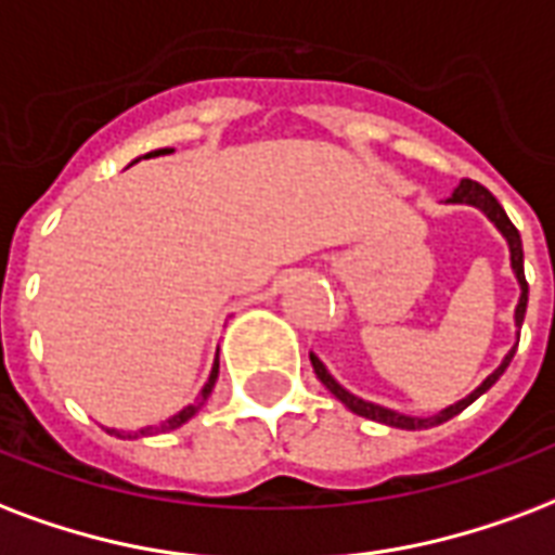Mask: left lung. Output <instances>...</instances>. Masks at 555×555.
<instances>
[{
  "label": "left lung",
  "instance_id": "obj_1",
  "mask_svg": "<svg viewBox=\"0 0 555 555\" xmlns=\"http://www.w3.org/2000/svg\"><path fill=\"white\" fill-rule=\"evenodd\" d=\"M448 203H465V206H475V209H480L486 218H489V221L498 227V232H501L503 238H506V244H509V264H513V273H515V279H518V287H521L518 306H515V328H521L524 314H527V294H530V287H527V279H524L521 235H518V230H515V223L506 218V211H503L501 203L494 201V194L489 192V189H483L480 183H475V180H460V185H456L454 194L448 197ZM515 349H518V344H515L513 349L506 352V358H503L501 366H498L492 375H486L483 384H480L477 390H472L468 396H465V399H460L456 404H451V408L439 410V413H434V416H408V413H399V410H390V408H380V404H375V401H366V399H361V396H354V392L346 390L344 384H337V378H334L332 372L325 370V363L320 361L314 352H311V366H314L317 378L325 384V390L332 392L337 401H344L346 408L352 410V413H358V416L372 418V422H380V425H390V428L422 430V428H437V425H442V422H448V418H454L456 413H463V410L468 408L472 401L480 399V396H483V392L492 387L494 380L501 378L503 370L509 366Z\"/></svg>",
  "mask_w": 555,
  "mask_h": 555
}]
</instances>
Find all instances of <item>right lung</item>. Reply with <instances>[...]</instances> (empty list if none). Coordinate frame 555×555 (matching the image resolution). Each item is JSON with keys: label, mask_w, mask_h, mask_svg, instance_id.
Returning a JSON list of instances; mask_svg holds the SVG:
<instances>
[{"label": "right lung", "mask_w": 555, "mask_h": 555, "mask_svg": "<svg viewBox=\"0 0 555 555\" xmlns=\"http://www.w3.org/2000/svg\"><path fill=\"white\" fill-rule=\"evenodd\" d=\"M159 154H175V151H171V147H159V151H151V154H145V156H147V159H151V156H159ZM139 159H142V156H139ZM139 159H133V163H139ZM215 380H218V358H215V363H211L209 380L203 384L201 396L194 399V404L183 408V410H180V413H175V416H171V418H165V422H159V425H151V428L137 430V434H125V430H116V428H107V434H113V437H121V439H125V437L127 439H137V437H154V434H165V430L180 428V425H185V422H189V418H192L194 413H197V410L203 408V404H206V399H209L211 390H215Z\"/></svg>", "instance_id": "right-lung-1"}]
</instances>
